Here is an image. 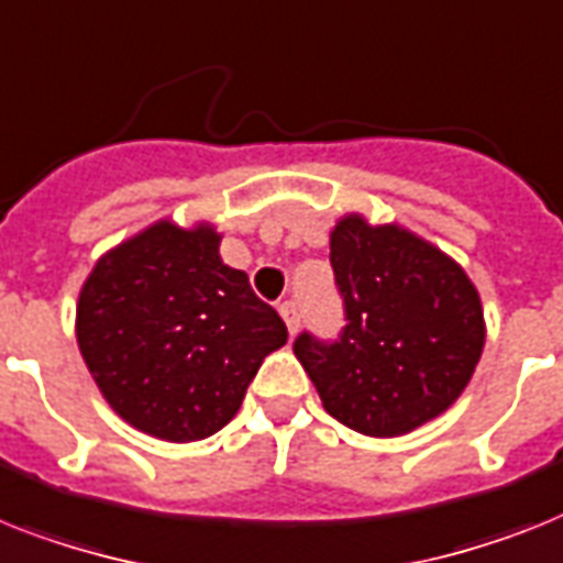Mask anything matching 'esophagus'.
I'll use <instances>...</instances> for the list:
<instances>
[{
	"instance_id": "esophagus-1",
	"label": "esophagus",
	"mask_w": 563,
	"mask_h": 563,
	"mask_svg": "<svg viewBox=\"0 0 563 563\" xmlns=\"http://www.w3.org/2000/svg\"><path fill=\"white\" fill-rule=\"evenodd\" d=\"M280 314L286 320V325H289V332L295 334L300 329V306L295 300H286V303H280Z\"/></svg>"
}]
</instances>
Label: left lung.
<instances>
[{"label": "left lung", "instance_id": "obj_1", "mask_svg": "<svg viewBox=\"0 0 563 563\" xmlns=\"http://www.w3.org/2000/svg\"><path fill=\"white\" fill-rule=\"evenodd\" d=\"M329 245L346 325L332 343L300 334L297 361L343 427L369 438L412 432L446 412L478 366V289L455 260L395 223L346 214Z\"/></svg>", "mask_w": 563, "mask_h": 563}]
</instances>
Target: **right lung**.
I'll return each instance as SVG.
<instances>
[{"mask_svg":"<svg viewBox=\"0 0 563 563\" xmlns=\"http://www.w3.org/2000/svg\"><path fill=\"white\" fill-rule=\"evenodd\" d=\"M286 338L249 274L220 260L209 223L148 225L102 254L79 291L85 366L113 412L159 441L220 432Z\"/></svg>","mask_w":563,"mask_h":563,"instance_id":"right-lung-1","label":"right lung"}]
</instances>
